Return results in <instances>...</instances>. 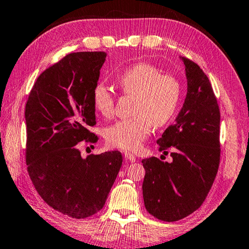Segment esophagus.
<instances>
[{"label": "esophagus", "mask_w": 249, "mask_h": 249, "mask_svg": "<svg viewBox=\"0 0 249 249\" xmlns=\"http://www.w3.org/2000/svg\"><path fill=\"white\" fill-rule=\"evenodd\" d=\"M124 156H125V159L131 161V163H134V161H136V156L134 155V154H132V153L125 152L124 153Z\"/></svg>", "instance_id": "esophagus-1"}]
</instances>
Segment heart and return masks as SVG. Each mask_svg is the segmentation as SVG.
Instances as JSON below:
<instances>
[{"instance_id":"b5f03b06","label":"heart","mask_w":249,"mask_h":249,"mask_svg":"<svg viewBox=\"0 0 249 249\" xmlns=\"http://www.w3.org/2000/svg\"><path fill=\"white\" fill-rule=\"evenodd\" d=\"M117 82L125 94L135 96L134 116L108 126L105 137L112 147L136 151L147 139L153 125L160 127L174 116L180 98V83L176 77L163 74L160 69L148 63L132 65L120 75ZM92 101L101 115H112L114 95L103 83L94 86Z\"/></svg>"}]
</instances>
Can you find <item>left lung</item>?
<instances>
[{"label": "left lung", "mask_w": 249, "mask_h": 249, "mask_svg": "<svg viewBox=\"0 0 249 249\" xmlns=\"http://www.w3.org/2000/svg\"><path fill=\"white\" fill-rule=\"evenodd\" d=\"M180 60L186 73V98L175 123L157 140L164 155L173 148V160L157 157L142 160L145 208L164 222H176L202 206L220 159V113L211 82L196 63L186 57Z\"/></svg>", "instance_id": "1"}]
</instances>
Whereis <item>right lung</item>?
<instances>
[{"instance_id":"1","label":"right lung","mask_w":249,"mask_h":249,"mask_svg":"<svg viewBox=\"0 0 249 249\" xmlns=\"http://www.w3.org/2000/svg\"><path fill=\"white\" fill-rule=\"evenodd\" d=\"M105 52L71 53L46 69L25 106L26 164L43 200L73 218L101 211L120 172L121 152L81 156L78 143H96L92 92Z\"/></svg>"}]
</instances>
